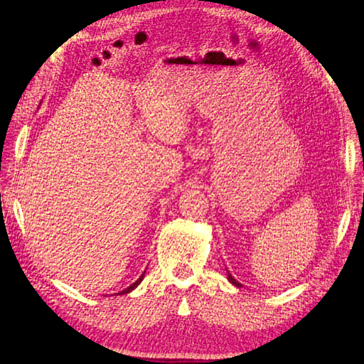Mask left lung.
<instances>
[{
  "mask_svg": "<svg viewBox=\"0 0 364 364\" xmlns=\"http://www.w3.org/2000/svg\"><path fill=\"white\" fill-rule=\"evenodd\" d=\"M228 279H229V282H230L232 284H234V286H237V287H241V283H238V282H237V279H235L234 277H232L230 274H228Z\"/></svg>",
  "mask_w": 364,
  "mask_h": 364,
  "instance_id": "left-lung-1",
  "label": "left lung"
}]
</instances>
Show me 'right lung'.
<instances>
[{"instance_id": "add662e5", "label": "right lung", "mask_w": 364, "mask_h": 364, "mask_svg": "<svg viewBox=\"0 0 364 364\" xmlns=\"http://www.w3.org/2000/svg\"><path fill=\"white\" fill-rule=\"evenodd\" d=\"M144 274H146V271H144V272L141 274V277H139V278L136 279V282H135V283H132V284H130L129 287H126V289H124V291H121L119 294H121V295H123V294H129L130 291H134V289H135V287H136V286H138L139 283H141V282H143V278H144Z\"/></svg>"}]
</instances>
